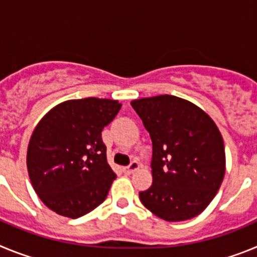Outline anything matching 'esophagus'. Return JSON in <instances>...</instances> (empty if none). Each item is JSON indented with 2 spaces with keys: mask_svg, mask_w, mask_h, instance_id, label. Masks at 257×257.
Here are the masks:
<instances>
[{
  "mask_svg": "<svg viewBox=\"0 0 257 257\" xmlns=\"http://www.w3.org/2000/svg\"><path fill=\"white\" fill-rule=\"evenodd\" d=\"M139 167H140L139 162H136V161H134V162L130 163V166H127V167H124L123 171H124V174L131 175V174H133V172H135L136 170H139Z\"/></svg>",
  "mask_w": 257,
  "mask_h": 257,
  "instance_id": "esophagus-1",
  "label": "esophagus"
}]
</instances>
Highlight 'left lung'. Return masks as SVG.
Returning a JSON list of instances; mask_svg holds the SVG:
<instances>
[{
  "label": "left lung",
  "mask_w": 257,
  "mask_h": 257,
  "mask_svg": "<svg viewBox=\"0 0 257 257\" xmlns=\"http://www.w3.org/2000/svg\"><path fill=\"white\" fill-rule=\"evenodd\" d=\"M153 143L151 188L143 205L166 221H184L205 210L225 175V149L212 118L196 104L158 95L131 101Z\"/></svg>",
  "instance_id": "left-lung-1"
}]
</instances>
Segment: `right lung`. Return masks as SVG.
<instances>
[{"mask_svg": "<svg viewBox=\"0 0 257 257\" xmlns=\"http://www.w3.org/2000/svg\"><path fill=\"white\" fill-rule=\"evenodd\" d=\"M121 106L118 100L86 97L63 101L41 118L29 140L27 167L50 210L77 219L105 201L115 174L101 131Z\"/></svg>", "mask_w": 257, "mask_h": 257, "instance_id": "obj_1", "label": "right lung"}]
</instances>
